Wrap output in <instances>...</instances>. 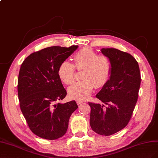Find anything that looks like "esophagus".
<instances>
[{"label":"esophagus","instance_id":"obj_1","mask_svg":"<svg viewBox=\"0 0 158 158\" xmlns=\"http://www.w3.org/2000/svg\"><path fill=\"white\" fill-rule=\"evenodd\" d=\"M83 102V101H81V100H79V99H77V100H76V102H77V105L81 104V103H82Z\"/></svg>","mask_w":158,"mask_h":158}]
</instances>
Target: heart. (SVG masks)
Here are the masks:
<instances>
[{
  "label": "heart",
  "mask_w": 158,
  "mask_h": 158,
  "mask_svg": "<svg viewBox=\"0 0 158 158\" xmlns=\"http://www.w3.org/2000/svg\"><path fill=\"white\" fill-rule=\"evenodd\" d=\"M74 64L68 61H62L57 73L63 83L70 85L74 81L75 67L81 70L82 80L76 82L67 90L72 98L84 100L91 93L94 87H101L106 83L111 73L112 64L110 59L105 55H97L91 48H85L73 56Z\"/></svg>",
  "instance_id": "b5f03b06"
}]
</instances>
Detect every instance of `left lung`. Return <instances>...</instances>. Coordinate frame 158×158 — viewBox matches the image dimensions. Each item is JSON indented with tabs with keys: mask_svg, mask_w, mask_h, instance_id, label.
<instances>
[{
	"mask_svg": "<svg viewBox=\"0 0 158 158\" xmlns=\"http://www.w3.org/2000/svg\"><path fill=\"white\" fill-rule=\"evenodd\" d=\"M109 58L112 69L110 79L96 97L109 106L89 102L90 125L94 132L110 136L127 127L138 97L141 83L139 65L135 58L115 48H102Z\"/></svg>",
	"mask_w": 158,
	"mask_h": 158,
	"instance_id": "1",
	"label": "left lung"
}]
</instances>
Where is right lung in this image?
<instances>
[{"label": "right lung", "instance_id": "1", "mask_svg": "<svg viewBox=\"0 0 158 158\" xmlns=\"http://www.w3.org/2000/svg\"><path fill=\"white\" fill-rule=\"evenodd\" d=\"M77 48H44L31 53L21 65L18 80L20 109L31 131L40 138L52 140L62 137L78 108L75 101L57 102L67 94L58 67Z\"/></svg>", "mask_w": 158, "mask_h": 158}]
</instances>
